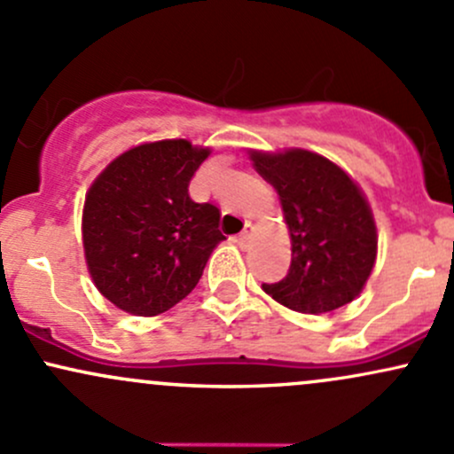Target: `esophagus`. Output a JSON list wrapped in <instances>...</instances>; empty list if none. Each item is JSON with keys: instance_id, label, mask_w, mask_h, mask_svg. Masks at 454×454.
<instances>
[{"instance_id": "obj_1", "label": "esophagus", "mask_w": 454, "mask_h": 454, "mask_svg": "<svg viewBox=\"0 0 454 454\" xmlns=\"http://www.w3.org/2000/svg\"><path fill=\"white\" fill-rule=\"evenodd\" d=\"M251 236H253V225H251V223H247L245 229H242V231L236 236V242H238V245H240V247H245L247 242L251 240Z\"/></svg>"}]
</instances>
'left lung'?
Here are the masks:
<instances>
[{
    "label": "left lung",
    "mask_w": 454,
    "mask_h": 454,
    "mask_svg": "<svg viewBox=\"0 0 454 454\" xmlns=\"http://www.w3.org/2000/svg\"><path fill=\"white\" fill-rule=\"evenodd\" d=\"M251 160L279 194L292 240L290 270L262 286L266 294L301 314L350 303L377 260V225L362 190L338 164L305 149L251 151Z\"/></svg>",
    "instance_id": "obj_1"
}]
</instances>
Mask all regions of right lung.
Segmentation results:
<instances>
[{"instance_id":"1","label":"right lung","mask_w":454,"mask_h":454,"mask_svg":"<svg viewBox=\"0 0 454 454\" xmlns=\"http://www.w3.org/2000/svg\"><path fill=\"white\" fill-rule=\"evenodd\" d=\"M207 155L182 138L138 145L112 160L86 192V264L97 290L119 309L158 316L177 305L225 240L218 207L188 194Z\"/></svg>"}]
</instances>
